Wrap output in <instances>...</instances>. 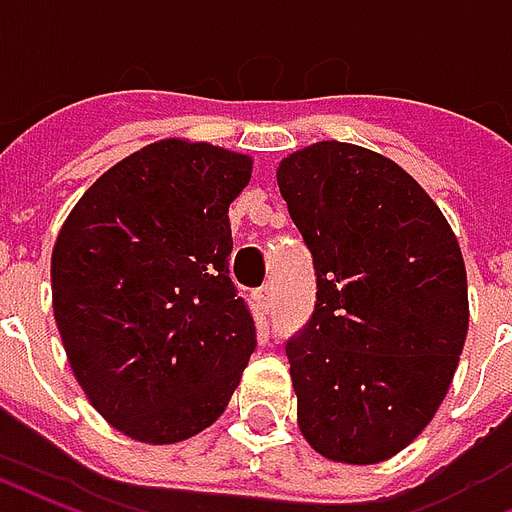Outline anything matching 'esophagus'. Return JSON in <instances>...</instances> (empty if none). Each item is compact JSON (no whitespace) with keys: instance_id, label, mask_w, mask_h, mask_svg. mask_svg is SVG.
<instances>
[{"instance_id":"34e87169","label":"esophagus","mask_w":512,"mask_h":512,"mask_svg":"<svg viewBox=\"0 0 512 512\" xmlns=\"http://www.w3.org/2000/svg\"><path fill=\"white\" fill-rule=\"evenodd\" d=\"M257 304L263 307L266 312L274 310V304H277V296H274V288L271 285H263V288L257 290Z\"/></svg>"}]
</instances>
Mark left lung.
<instances>
[{"instance_id": "obj_1", "label": "left lung", "mask_w": 512, "mask_h": 512, "mask_svg": "<svg viewBox=\"0 0 512 512\" xmlns=\"http://www.w3.org/2000/svg\"><path fill=\"white\" fill-rule=\"evenodd\" d=\"M277 183L318 277L285 345L299 428L329 461L381 463L428 428L455 376L461 246L428 191L367 147L315 142L279 161Z\"/></svg>"}]
</instances>
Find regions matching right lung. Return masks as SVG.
<instances>
[{"label":"right lung","instance_id":"obj_1","mask_svg":"<svg viewBox=\"0 0 512 512\" xmlns=\"http://www.w3.org/2000/svg\"><path fill=\"white\" fill-rule=\"evenodd\" d=\"M252 178L235 150L161 139L95 180L51 252L71 370L131 439L175 444L222 417L255 321L230 279V202Z\"/></svg>","mask_w":512,"mask_h":512}]
</instances>
